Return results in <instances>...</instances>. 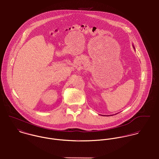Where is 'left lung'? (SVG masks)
<instances>
[{"instance_id": "8db88e82", "label": "left lung", "mask_w": 159, "mask_h": 159, "mask_svg": "<svg viewBox=\"0 0 159 159\" xmlns=\"http://www.w3.org/2000/svg\"><path fill=\"white\" fill-rule=\"evenodd\" d=\"M133 48H134V50H135V48H134V46H133ZM116 114H117V113H116Z\"/></svg>"}]
</instances>
